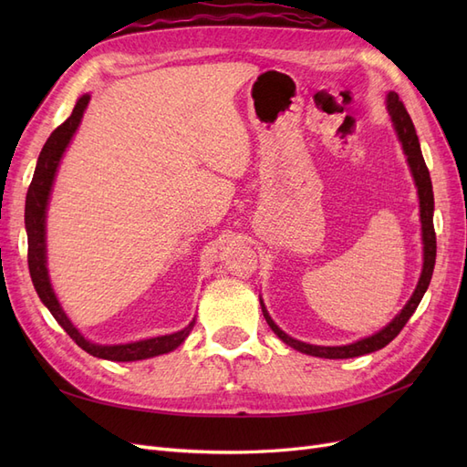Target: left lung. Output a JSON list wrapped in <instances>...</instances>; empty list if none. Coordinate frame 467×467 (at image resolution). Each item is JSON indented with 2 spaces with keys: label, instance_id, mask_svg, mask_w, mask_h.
Wrapping results in <instances>:
<instances>
[{
  "label": "left lung",
  "instance_id": "left-lung-1",
  "mask_svg": "<svg viewBox=\"0 0 467 467\" xmlns=\"http://www.w3.org/2000/svg\"><path fill=\"white\" fill-rule=\"evenodd\" d=\"M386 105L389 110L391 122L395 126V132H398L400 142L403 146V151L407 155V163L411 167V173L415 179L417 185V192H419V204H420V230H422V251H425V263H422V271H420V278L419 285L411 296V300L405 304V307L401 312L395 316V319L391 323H388L384 329L378 331L372 337L360 338V341L352 343V345H345V347H317V345H307L302 341H296L290 335H286L282 331L278 325L271 319V316L266 314V309L261 302L263 307V316L266 319V323L271 325V329L278 335V338H282L286 345H290L292 348L306 352V355L312 357H319V358H355V357H362L368 355V352L384 348L388 343H391L395 337L400 335V331L405 327V323L409 321L415 314L417 306L420 304L422 296H425L431 278H432V271H434V261H436V234H434V223H432V212H434V194H432V182H431V175L429 169L425 163V158L420 153V146H419V138L415 132V126L411 117L403 105V101L400 99V95L395 91H389L386 97Z\"/></svg>",
  "mask_w": 467,
  "mask_h": 467
}]
</instances>
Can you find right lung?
Returning <instances> with one entry per match:
<instances>
[{
	"mask_svg": "<svg viewBox=\"0 0 467 467\" xmlns=\"http://www.w3.org/2000/svg\"><path fill=\"white\" fill-rule=\"evenodd\" d=\"M89 99H91L89 95H81L78 99L72 115H69L58 129L50 134L45 148H42L38 155L35 175L29 185V192H26V202H25V228H26V237H29V255H26L29 257V271H31L33 285L40 302L50 309L54 319L62 325V329L74 338L78 347L89 352V355L97 358H105V360H115V362L144 360V358H151V357L165 355V352L175 350L189 337L191 329L194 327V319L187 325L185 329H181L173 335L153 337V338H146V341H136L129 345H95L88 341V338L74 327V323L69 321L67 316L64 314V309L52 290L48 271H47L48 196L56 177V169L60 165V160L69 144V140L74 138L78 130L83 110H86Z\"/></svg>",
	"mask_w": 467,
	"mask_h": 467,
	"instance_id": "right-lung-1",
	"label": "right lung"
}]
</instances>
